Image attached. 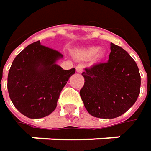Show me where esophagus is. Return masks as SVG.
<instances>
[{
  "instance_id": "esophagus-1",
  "label": "esophagus",
  "mask_w": 151,
  "mask_h": 151,
  "mask_svg": "<svg viewBox=\"0 0 151 151\" xmlns=\"http://www.w3.org/2000/svg\"><path fill=\"white\" fill-rule=\"evenodd\" d=\"M83 68H84V65L82 64H79L76 67V71L77 72L81 73V72L83 71Z\"/></svg>"
}]
</instances>
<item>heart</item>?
Returning a JSON list of instances; mask_svg holds the SVG:
<instances>
[{"mask_svg":"<svg viewBox=\"0 0 151 151\" xmlns=\"http://www.w3.org/2000/svg\"><path fill=\"white\" fill-rule=\"evenodd\" d=\"M99 48L98 47H90L88 48H86L83 51H81L80 56L82 58H89L91 57L94 56L95 54L97 53V57H101L103 54V52L99 50Z\"/></svg>","mask_w":151,"mask_h":151,"instance_id":"heart-1","label":"heart"}]
</instances>
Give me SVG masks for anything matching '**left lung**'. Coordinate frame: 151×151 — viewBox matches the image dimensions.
I'll return each instance as SVG.
<instances>
[{
  "label": "left lung",
  "instance_id": "1",
  "mask_svg": "<svg viewBox=\"0 0 151 151\" xmlns=\"http://www.w3.org/2000/svg\"><path fill=\"white\" fill-rule=\"evenodd\" d=\"M108 62L86 68L80 95L90 115L113 119L127 111L140 93V74L136 62L123 48L110 43Z\"/></svg>",
  "mask_w": 151,
  "mask_h": 151
}]
</instances>
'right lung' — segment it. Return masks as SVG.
Wrapping results in <instances>:
<instances>
[{"mask_svg": "<svg viewBox=\"0 0 151 151\" xmlns=\"http://www.w3.org/2000/svg\"><path fill=\"white\" fill-rule=\"evenodd\" d=\"M63 55L41 45L26 47L16 56L7 76L9 97L24 116L37 119L50 115L57 107L62 89L76 69L63 70L56 61Z\"/></svg>", "mask_w": 151, "mask_h": 151, "instance_id": "add662e5", "label": "right lung"}]
</instances>
